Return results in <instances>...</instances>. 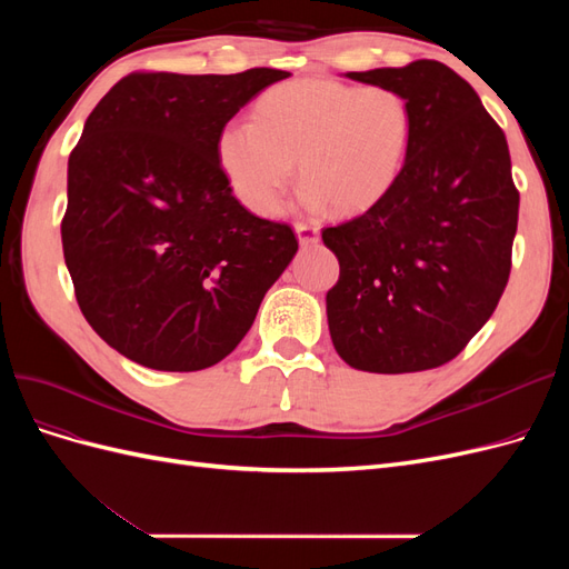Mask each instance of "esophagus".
<instances>
[{"label":"esophagus","mask_w":569,"mask_h":569,"mask_svg":"<svg viewBox=\"0 0 569 569\" xmlns=\"http://www.w3.org/2000/svg\"><path fill=\"white\" fill-rule=\"evenodd\" d=\"M295 232L299 237V244L308 247V244H316L318 242V228L316 226H308V222H297Z\"/></svg>","instance_id":"34e87169"}]
</instances>
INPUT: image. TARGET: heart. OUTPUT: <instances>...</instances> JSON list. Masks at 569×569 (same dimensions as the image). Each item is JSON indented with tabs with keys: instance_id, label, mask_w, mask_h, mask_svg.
<instances>
[{
	"instance_id": "b5f03b06",
	"label": "heart",
	"mask_w": 569,
	"mask_h": 569,
	"mask_svg": "<svg viewBox=\"0 0 569 569\" xmlns=\"http://www.w3.org/2000/svg\"><path fill=\"white\" fill-rule=\"evenodd\" d=\"M412 140V109L391 88H356L306 78L270 88L251 120L218 132L216 157L232 194L261 218L282 211L295 178L303 201L335 213H363L401 178Z\"/></svg>"
}]
</instances>
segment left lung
<instances>
[{
	"label": "left lung",
	"mask_w": 569,
	"mask_h": 569,
	"mask_svg": "<svg viewBox=\"0 0 569 569\" xmlns=\"http://www.w3.org/2000/svg\"><path fill=\"white\" fill-rule=\"evenodd\" d=\"M347 78L401 92L412 140L389 194L322 230L339 261L327 291L332 343L356 370H432L485 327L508 284L520 194L506 134L439 61Z\"/></svg>",
	"instance_id": "8db88e82"
}]
</instances>
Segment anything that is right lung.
<instances>
[{"label":"right lung","mask_w":569,"mask_h":569,"mask_svg":"<svg viewBox=\"0 0 569 569\" xmlns=\"http://www.w3.org/2000/svg\"><path fill=\"white\" fill-rule=\"evenodd\" d=\"M284 78L130 73L84 120L68 159L63 258L84 320L134 363H220L295 258L291 228L247 211L216 157L222 126Z\"/></svg>","instance_id":"add662e5"}]
</instances>
